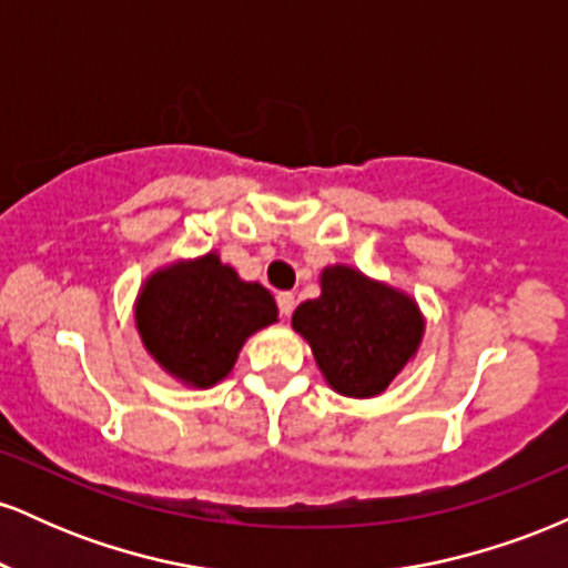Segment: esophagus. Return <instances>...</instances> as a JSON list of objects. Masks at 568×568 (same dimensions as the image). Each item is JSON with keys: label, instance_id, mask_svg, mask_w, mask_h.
I'll use <instances>...</instances> for the list:
<instances>
[{"label": "esophagus", "instance_id": "obj_1", "mask_svg": "<svg viewBox=\"0 0 568 568\" xmlns=\"http://www.w3.org/2000/svg\"><path fill=\"white\" fill-rule=\"evenodd\" d=\"M277 306H280V315L288 317L293 306H296V296H293V293H277Z\"/></svg>", "mask_w": 568, "mask_h": 568}]
</instances>
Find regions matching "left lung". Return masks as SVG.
<instances>
[{
  "label": "left lung",
  "mask_w": 568,
  "mask_h": 568,
  "mask_svg": "<svg viewBox=\"0 0 568 568\" xmlns=\"http://www.w3.org/2000/svg\"><path fill=\"white\" fill-rule=\"evenodd\" d=\"M291 325L310 344L325 384L366 400L382 395L414 361L427 321L410 293L357 266L328 264L321 272V296L298 304Z\"/></svg>",
  "instance_id": "8db88e82"
}]
</instances>
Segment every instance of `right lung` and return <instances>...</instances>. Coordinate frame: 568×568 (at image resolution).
Segmentation results:
<instances>
[{
  "label": "right lung",
  "mask_w": 568,
  "mask_h": 568,
  "mask_svg": "<svg viewBox=\"0 0 568 568\" xmlns=\"http://www.w3.org/2000/svg\"><path fill=\"white\" fill-rule=\"evenodd\" d=\"M133 317L143 349L165 374L207 389L232 374L247 338L277 323V304L207 251L158 266L141 283Z\"/></svg>",
  "instance_id": "add662e5"
}]
</instances>
